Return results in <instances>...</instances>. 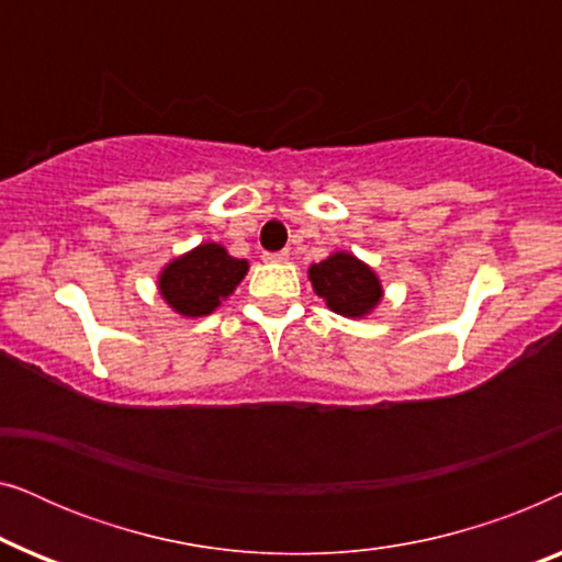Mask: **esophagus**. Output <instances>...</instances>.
<instances>
[{"label":"esophagus","instance_id":"obj_1","mask_svg":"<svg viewBox=\"0 0 562 562\" xmlns=\"http://www.w3.org/2000/svg\"><path fill=\"white\" fill-rule=\"evenodd\" d=\"M263 260H268V263H283V260H289V250L263 252Z\"/></svg>","mask_w":562,"mask_h":562}]
</instances>
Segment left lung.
<instances>
[{
    "instance_id": "obj_1",
    "label": "left lung",
    "mask_w": 562,
    "mask_h": 562,
    "mask_svg": "<svg viewBox=\"0 0 562 562\" xmlns=\"http://www.w3.org/2000/svg\"><path fill=\"white\" fill-rule=\"evenodd\" d=\"M310 281L329 310L352 319L371 314L383 296L381 281L373 268L345 250L312 263Z\"/></svg>"
}]
</instances>
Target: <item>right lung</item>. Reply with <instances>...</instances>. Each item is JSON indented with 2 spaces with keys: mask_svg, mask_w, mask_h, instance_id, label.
Returning <instances> with one entry per match:
<instances>
[{
  "mask_svg": "<svg viewBox=\"0 0 562 562\" xmlns=\"http://www.w3.org/2000/svg\"><path fill=\"white\" fill-rule=\"evenodd\" d=\"M248 273V260H237L217 243L173 258L158 276L166 304L183 317H206L237 289Z\"/></svg>",
  "mask_w": 562,
  "mask_h": 562,
  "instance_id": "right-lung-1",
  "label": "right lung"
}]
</instances>
